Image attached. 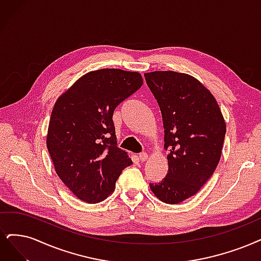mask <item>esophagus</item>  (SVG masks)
Segmentation results:
<instances>
[{
  "instance_id": "obj_1",
  "label": "esophagus",
  "mask_w": 261,
  "mask_h": 261,
  "mask_svg": "<svg viewBox=\"0 0 261 261\" xmlns=\"http://www.w3.org/2000/svg\"><path fill=\"white\" fill-rule=\"evenodd\" d=\"M147 158H148V155H147L146 152H142V153H140V155H139V159L141 161H146Z\"/></svg>"
}]
</instances>
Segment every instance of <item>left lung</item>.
Masks as SVG:
<instances>
[{"mask_svg": "<svg viewBox=\"0 0 261 261\" xmlns=\"http://www.w3.org/2000/svg\"><path fill=\"white\" fill-rule=\"evenodd\" d=\"M144 76L159 104L169 150L168 174L149 187L162 202L176 204L195 196L213 175L226 122L214 95L194 76L173 71Z\"/></svg>", "mask_w": 261, "mask_h": 261, "instance_id": "8db88e82", "label": "left lung"}]
</instances>
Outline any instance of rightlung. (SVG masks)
I'll use <instances>...</instances> for the list:
<instances>
[{"label":"right lung","instance_id":"1","mask_svg":"<svg viewBox=\"0 0 261 261\" xmlns=\"http://www.w3.org/2000/svg\"><path fill=\"white\" fill-rule=\"evenodd\" d=\"M142 75L102 69L83 75L57 99L47 132V149L56 173L80 200L98 203L115 189L132 165L117 147L113 114L141 88Z\"/></svg>","mask_w":261,"mask_h":261}]
</instances>
